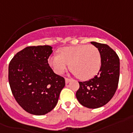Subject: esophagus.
I'll use <instances>...</instances> for the list:
<instances>
[{
	"instance_id": "1",
	"label": "esophagus",
	"mask_w": 133,
	"mask_h": 133,
	"mask_svg": "<svg viewBox=\"0 0 133 133\" xmlns=\"http://www.w3.org/2000/svg\"><path fill=\"white\" fill-rule=\"evenodd\" d=\"M65 83L66 84H68L69 83V82H70V78H65Z\"/></svg>"
}]
</instances>
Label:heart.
Returning a JSON list of instances; mask_svg holds the SVG:
<instances>
[{"label":"heart","mask_w":133,"mask_h":133,"mask_svg":"<svg viewBox=\"0 0 133 133\" xmlns=\"http://www.w3.org/2000/svg\"><path fill=\"white\" fill-rule=\"evenodd\" d=\"M58 54L48 59V64L57 74H63L70 65V70L78 79L88 81L100 70V53L93 45L63 47L59 48Z\"/></svg>","instance_id":"1"}]
</instances>
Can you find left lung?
<instances>
[{"mask_svg": "<svg viewBox=\"0 0 133 133\" xmlns=\"http://www.w3.org/2000/svg\"><path fill=\"white\" fill-rule=\"evenodd\" d=\"M98 49L101 67L96 76L79 83L76 93L78 102L89 109H96L109 102L117 90L119 78V59L114 50L104 44L91 42Z\"/></svg>", "mask_w": 133, "mask_h": 133, "instance_id": "8db88e82", "label": "left lung"}]
</instances>
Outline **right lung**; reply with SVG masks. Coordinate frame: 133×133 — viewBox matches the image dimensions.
<instances>
[{
	"label": "right lung",
	"mask_w": 133,
	"mask_h": 133,
	"mask_svg": "<svg viewBox=\"0 0 133 133\" xmlns=\"http://www.w3.org/2000/svg\"><path fill=\"white\" fill-rule=\"evenodd\" d=\"M52 48L28 46L18 52L9 65V83L14 98L24 111L33 115L51 111L65 84L64 78L49 66Z\"/></svg>",
	"instance_id": "right-lung-1"
}]
</instances>
